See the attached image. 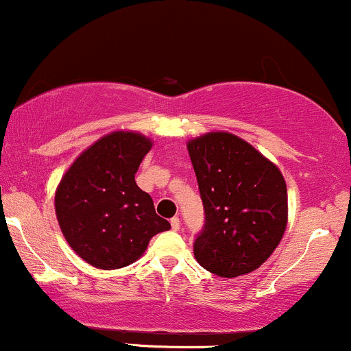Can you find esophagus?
<instances>
[{
	"label": "esophagus",
	"instance_id": "obj_1",
	"mask_svg": "<svg viewBox=\"0 0 351 351\" xmlns=\"http://www.w3.org/2000/svg\"><path fill=\"white\" fill-rule=\"evenodd\" d=\"M171 227H172V230H179V228H180L179 217H172L171 219Z\"/></svg>",
	"mask_w": 351,
	"mask_h": 351
}]
</instances>
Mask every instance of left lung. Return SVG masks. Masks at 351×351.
Listing matches in <instances>:
<instances>
[{
	"label": "left lung",
	"instance_id": "1",
	"mask_svg": "<svg viewBox=\"0 0 351 351\" xmlns=\"http://www.w3.org/2000/svg\"><path fill=\"white\" fill-rule=\"evenodd\" d=\"M206 223L194 242L204 269L219 277L257 270L277 249L287 227L282 172L254 145L228 132L187 143Z\"/></svg>",
	"mask_w": 351,
	"mask_h": 351
}]
</instances>
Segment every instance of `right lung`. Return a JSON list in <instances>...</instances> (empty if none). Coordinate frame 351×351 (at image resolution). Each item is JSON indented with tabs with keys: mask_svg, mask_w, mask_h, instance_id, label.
I'll use <instances>...</instances> for the list:
<instances>
[{
	"mask_svg": "<svg viewBox=\"0 0 351 351\" xmlns=\"http://www.w3.org/2000/svg\"><path fill=\"white\" fill-rule=\"evenodd\" d=\"M151 147L143 134L111 132L86 149L59 182L54 206L62 235L96 269L136 262L149 240L171 228L134 179Z\"/></svg>",
	"mask_w": 351,
	"mask_h": 351,
	"instance_id": "1",
	"label": "right lung"
}]
</instances>
